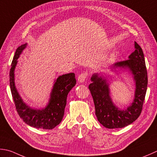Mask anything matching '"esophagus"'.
Returning a JSON list of instances; mask_svg holds the SVG:
<instances>
[{
	"mask_svg": "<svg viewBox=\"0 0 157 157\" xmlns=\"http://www.w3.org/2000/svg\"><path fill=\"white\" fill-rule=\"evenodd\" d=\"M87 75H88L87 73H86V72L81 73V74L78 76V82L79 83L84 82L85 80H86V78H87Z\"/></svg>",
	"mask_w": 157,
	"mask_h": 157,
	"instance_id": "esophagus-1",
	"label": "esophagus"
}]
</instances>
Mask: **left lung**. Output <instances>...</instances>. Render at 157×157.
Here are the masks:
<instances>
[{
	"mask_svg": "<svg viewBox=\"0 0 157 157\" xmlns=\"http://www.w3.org/2000/svg\"><path fill=\"white\" fill-rule=\"evenodd\" d=\"M136 50L128 59L113 64V69H128L133 75L136 92L133 103L127 109L121 110L113 103L105 78L95 73L89 85L95 107V114L100 123L108 128H123L136 121L142 112L145 99L148 75L142 49L135 41Z\"/></svg>",
	"mask_w": 157,
	"mask_h": 157,
	"instance_id": "obj_1",
	"label": "left lung"
}]
</instances>
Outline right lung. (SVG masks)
<instances>
[{
  "mask_svg": "<svg viewBox=\"0 0 157 157\" xmlns=\"http://www.w3.org/2000/svg\"><path fill=\"white\" fill-rule=\"evenodd\" d=\"M26 45L27 44H23L17 48L9 72L10 88L15 108L20 117L27 124L36 128L52 129L62 121L67 95L76 84L75 73H70L60 75L55 80L50 93V101L45 108L42 109L31 108L24 102L20 96L15 88L14 78V71L17 59Z\"/></svg>",
  "mask_w": 157,
  "mask_h": 157,
  "instance_id": "add662e5",
  "label": "right lung"
}]
</instances>
